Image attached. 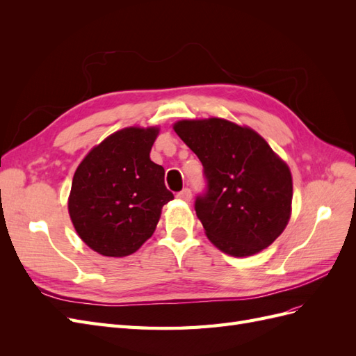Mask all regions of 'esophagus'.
<instances>
[{
    "mask_svg": "<svg viewBox=\"0 0 356 356\" xmlns=\"http://www.w3.org/2000/svg\"><path fill=\"white\" fill-rule=\"evenodd\" d=\"M177 197L181 199V200H184V202H190V200H191V190H190V188L181 190V191L178 193V195H177Z\"/></svg>",
    "mask_w": 356,
    "mask_h": 356,
    "instance_id": "esophagus-1",
    "label": "esophagus"
}]
</instances>
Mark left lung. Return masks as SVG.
I'll return each instance as SVG.
<instances>
[{
	"label": "left lung",
	"instance_id": "1",
	"mask_svg": "<svg viewBox=\"0 0 356 356\" xmlns=\"http://www.w3.org/2000/svg\"><path fill=\"white\" fill-rule=\"evenodd\" d=\"M174 131L203 165L207 191L195 209L209 241L233 257L272 245L291 217L293 177L251 127L224 118L181 120Z\"/></svg>",
	"mask_w": 356,
	"mask_h": 356
}]
</instances>
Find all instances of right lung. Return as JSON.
Listing matches in <instances>:
<instances>
[{
  "instance_id": "obj_1",
  "label": "right lung",
  "mask_w": 356,
  "mask_h": 356,
  "mask_svg": "<svg viewBox=\"0 0 356 356\" xmlns=\"http://www.w3.org/2000/svg\"><path fill=\"white\" fill-rule=\"evenodd\" d=\"M159 127H126L93 147L72 178L70 217L81 241L105 257H126L152 238L174 199L165 169L149 159Z\"/></svg>"
}]
</instances>
